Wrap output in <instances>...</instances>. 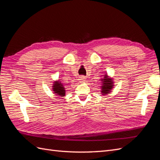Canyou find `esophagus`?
I'll return each instance as SVG.
<instances>
[{"label": "esophagus", "instance_id": "34e87169", "mask_svg": "<svg viewBox=\"0 0 160 160\" xmlns=\"http://www.w3.org/2000/svg\"><path fill=\"white\" fill-rule=\"evenodd\" d=\"M85 79L86 78L85 77L81 76V77H80V78H79V81L81 82V83H83V82L85 81Z\"/></svg>", "mask_w": 160, "mask_h": 160}]
</instances>
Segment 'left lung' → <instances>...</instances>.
Returning <instances> with one entry per match:
<instances>
[{"mask_svg":"<svg viewBox=\"0 0 160 160\" xmlns=\"http://www.w3.org/2000/svg\"><path fill=\"white\" fill-rule=\"evenodd\" d=\"M101 93L103 95H106L109 93L114 87L113 78H109L107 73L105 74L103 78L101 79Z\"/></svg>","mask_w":160,"mask_h":160,"instance_id":"8db88e82","label":"left lung"}]
</instances>
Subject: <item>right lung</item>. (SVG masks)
I'll list each match as a JSON object with an SVG mask.
<instances>
[{
  "instance_id": "obj_1",
  "label": "right lung",
  "mask_w": 160,
  "mask_h": 160,
  "mask_svg": "<svg viewBox=\"0 0 160 160\" xmlns=\"http://www.w3.org/2000/svg\"><path fill=\"white\" fill-rule=\"evenodd\" d=\"M52 89L53 93H54L55 95L60 97L65 96L66 90L64 87V85L62 84L59 80L55 81L54 83L52 84Z\"/></svg>"
}]
</instances>
